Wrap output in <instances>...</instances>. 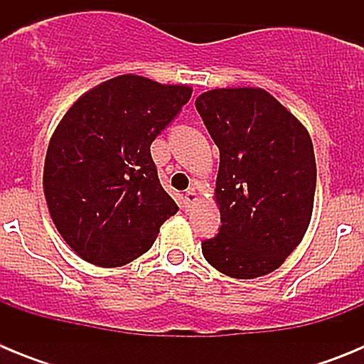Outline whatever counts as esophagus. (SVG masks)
Returning <instances> with one entry per match:
<instances>
[{"label": "esophagus", "mask_w": 364, "mask_h": 364, "mask_svg": "<svg viewBox=\"0 0 364 364\" xmlns=\"http://www.w3.org/2000/svg\"><path fill=\"white\" fill-rule=\"evenodd\" d=\"M197 200H198V193L195 191V188H189L184 195V202L188 205H191V204H195Z\"/></svg>", "instance_id": "esophagus-1"}]
</instances>
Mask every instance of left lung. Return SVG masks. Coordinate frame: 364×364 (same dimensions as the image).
Returning <instances> with one entry per match:
<instances>
[{
	"label": "left lung",
	"mask_w": 364,
	"mask_h": 364,
	"mask_svg": "<svg viewBox=\"0 0 364 364\" xmlns=\"http://www.w3.org/2000/svg\"><path fill=\"white\" fill-rule=\"evenodd\" d=\"M220 151L215 202L222 226L204 259L233 279L275 272L301 244L314 211V144L306 127L259 87H226L195 102Z\"/></svg>",
	"instance_id": "obj_1"
}]
</instances>
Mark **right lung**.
Wrapping results in <instances>:
<instances>
[{"label": "right lung", "mask_w": 364, "mask_h": 364, "mask_svg": "<svg viewBox=\"0 0 364 364\" xmlns=\"http://www.w3.org/2000/svg\"><path fill=\"white\" fill-rule=\"evenodd\" d=\"M191 92L189 85L122 74L80 96L56 125L45 156V200L83 260L129 264L178 211L160 184L151 144Z\"/></svg>", "instance_id": "obj_1"}]
</instances>
